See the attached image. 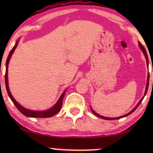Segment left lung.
I'll list each match as a JSON object with an SVG mask.
<instances>
[{"label": "left lung", "mask_w": 153, "mask_h": 153, "mask_svg": "<svg viewBox=\"0 0 153 153\" xmlns=\"http://www.w3.org/2000/svg\"><path fill=\"white\" fill-rule=\"evenodd\" d=\"M138 45H139V46H140V49L142 50V51L143 52V53H144V56H145V58H146V65H147V66L149 65V57H148V55H147V53H146V50H145V48H144V47L143 46H142V44L140 42H138ZM149 74L148 75V78H147V83H146V90H145V92H144V95L143 96V97H142V98H141V100H140L139 101V102L138 103V105H137L135 107H134L132 110H131L130 112L129 113H127V114H126V115H123V116H121V117H103V116H102V115H98V113H97L96 112H94V111L92 110V108H91V110H92V113L94 114L95 115H97V116H98V117H100V118H102V119H104V120H119V119H120V118H123V117H126V116H128L129 115H130L131 113H132L134 111H135L137 108L138 107V106L140 105V103L142 102V100L144 99V97H145V95H146V92H147V91H148V88H149Z\"/></svg>", "instance_id": "8db88e82"}]
</instances>
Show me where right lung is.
Returning a JSON list of instances; mask_svg holds the SVG:
<instances>
[{
  "instance_id": "1",
  "label": "right lung",
  "mask_w": 153,
  "mask_h": 153,
  "mask_svg": "<svg viewBox=\"0 0 153 153\" xmlns=\"http://www.w3.org/2000/svg\"><path fill=\"white\" fill-rule=\"evenodd\" d=\"M18 43H19V40H17L16 42V44L14 46V47L12 48V50L11 52L9 53V55L7 57V62H6V72H5V86H6V89L7 93H8L9 97L11 98V100H12V102H13V104L15 105V107L17 108V109L19 110L21 113H22L23 115H24L26 117H40V118H43V117H52V116L55 115V114L57 113L59 111H60L61 108L62 107V104H63V99L64 97V95L65 94L66 90H65L63 92V94H61V96L59 98V100L53 106V107L49 108V109L46 110V111H32V110H30V109H27L24 107H23L22 105H20L19 103H18L16 100H15V98L13 97L12 94H11V92H10L9 88V84H8V65H9V63L10 61V59H11V56L13 53V52L15 51V48L18 45Z\"/></svg>"
}]
</instances>
